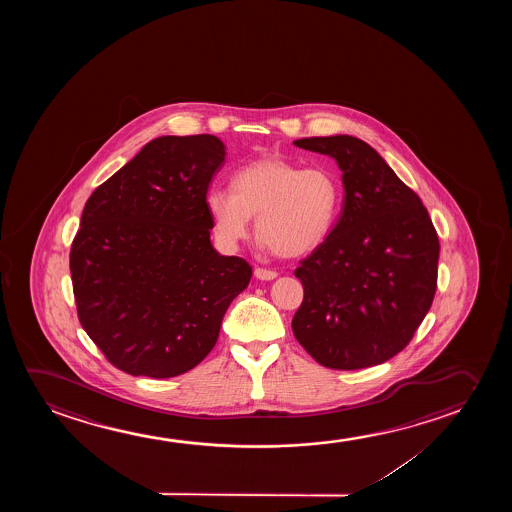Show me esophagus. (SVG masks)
<instances>
[{
	"instance_id": "obj_1",
	"label": "esophagus",
	"mask_w": 512,
	"mask_h": 512,
	"mask_svg": "<svg viewBox=\"0 0 512 512\" xmlns=\"http://www.w3.org/2000/svg\"><path fill=\"white\" fill-rule=\"evenodd\" d=\"M253 274H255V278L257 280L262 281H271L278 276V273L276 271H271V269H264V267H257L255 271H253Z\"/></svg>"
}]
</instances>
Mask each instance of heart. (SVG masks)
<instances>
[{"instance_id":"1","label":"heart","mask_w":512,"mask_h":512,"mask_svg":"<svg viewBox=\"0 0 512 512\" xmlns=\"http://www.w3.org/2000/svg\"><path fill=\"white\" fill-rule=\"evenodd\" d=\"M231 189L206 196L217 238L234 248L246 238L250 218L262 245L276 255L295 259L327 241L336 225L341 187L323 168L302 169L281 157L250 162L232 175Z\"/></svg>"}]
</instances>
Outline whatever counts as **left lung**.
I'll return each instance as SVG.
<instances>
[{
    "label": "left lung",
    "mask_w": 512,
    "mask_h": 512,
    "mask_svg": "<svg viewBox=\"0 0 512 512\" xmlns=\"http://www.w3.org/2000/svg\"><path fill=\"white\" fill-rule=\"evenodd\" d=\"M295 147L329 155L343 173V208L329 238L302 260L294 336L318 364L355 371L406 348L434 301L439 238L420 197L350 134Z\"/></svg>",
    "instance_id": "8db88e82"
}]
</instances>
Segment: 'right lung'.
<instances>
[{"mask_svg":"<svg viewBox=\"0 0 512 512\" xmlns=\"http://www.w3.org/2000/svg\"><path fill=\"white\" fill-rule=\"evenodd\" d=\"M225 145L161 136L92 192L70 253L78 320L120 371L173 378L217 343L252 267L213 248L206 192Z\"/></svg>","mask_w":512,"mask_h":512,"instance_id":"add662e5","label":"right lung"}]
</instances>
